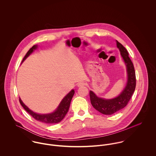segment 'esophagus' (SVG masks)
<instances>
[{
  "label": "esophagus",
  "instance_id": "34e87169",
  "mask_svg": "<svg viewBox=\"0 0 156 156\" xmlns=\"http://www.w3.org/2000/svg\"><path fill=\"white\" fill-rule=\"evenodd\" d=\"M85 85V83L83 82H80L77 84L78 87H84Z\"/></svg>",
  "mask_w": 156,
  "mask_h": 156
}]
</instances>
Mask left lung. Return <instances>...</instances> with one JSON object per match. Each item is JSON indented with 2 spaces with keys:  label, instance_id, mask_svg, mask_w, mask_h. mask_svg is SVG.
<instances>
[{
  "label": "left lung",
  "instance_id": "left-lung-1",
  "mask_svg": "<svg viewBox=\"0 0 156 156\" xmlns=\"http://www.w3.org/2000/svg\"><path fill=\"white\" fill-rule=\"evenodd\" d=\"M117 47L126 66L127 82L125 88L120 94L112 99H105L97 97L92 90L89 91L90 103L92 106L104 115H112L124 108L130 100L136 88V74L133 64L129 56L126 48L116 41Z\"/></svg>",
  "mask_w": 156,
  "mask_h": 156
}]
</instances>
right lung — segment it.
I'll return each instance as SVG.
<instances>
[{"label": "right lung", "mask_w": 156, "mask_h": 156, "mask_svg": "<svg viewBox=\"0 0 156 156\" xmlns=\"http://www.w3.org/2000/svg\"><path fill=\"white\" fill-rule=\"evenodd\" d=\"M37 45H34L32 48L29 49V50L27 52L25 56L23 59L22 63L37 48ZM74 94V90L72 89L62 99L57 109L53 112L47 114H40L31 111L23 103L20 98H19V101L21 105L22 106L23 108L25 109V111L28 112V113H29L36 120L45 124H56L61 122L66 116L67 112L68 111L70 106V103Z\"/></svg>", "instance_id": "1"}]
</instances>
